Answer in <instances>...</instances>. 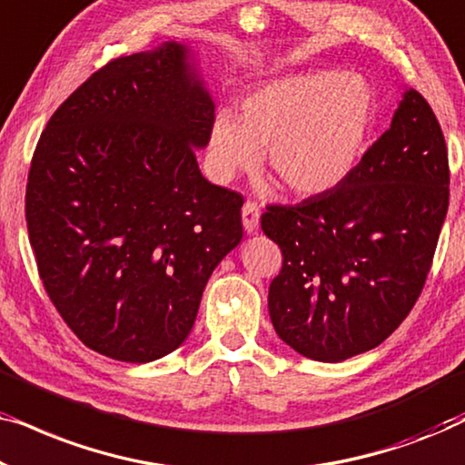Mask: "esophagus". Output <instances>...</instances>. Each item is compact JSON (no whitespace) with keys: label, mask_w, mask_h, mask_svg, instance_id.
<instances>
[{"label":"esophagus","mask_w":465,"mask_h":465,"mask_svg":"<svg viewBox=\"0 0 465 465\" xmlns=\"http://www.w3.org/2000/svg\"><path fill=\"white\" fill-rule=\"evenodd\" d=\"M241 218H243V228L245 232L253 234L258 231V222H260V209L253 201H247L243 209H241Z\"/></svg>","instance_id":"34e87169"}]
</instances>
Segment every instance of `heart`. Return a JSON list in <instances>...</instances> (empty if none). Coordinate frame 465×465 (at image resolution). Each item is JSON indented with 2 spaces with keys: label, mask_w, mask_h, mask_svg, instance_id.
Instances as JSON below:
<instances>
[{
  "label": "heart",
  "mask_w": 465,
  "mask_h": 465,
  "mask_svg": "<svg viewBox=\"0 0 465 465\" xmlns=\"http://www.w3.org/2000/svg\"><path fill=\"white\" fill-rule=\"evenodd\" d=\"M372 120V93L358 75L315 72L285 75L245 94L237 118L218 114L207 143L209 169L222 182L266 169L285 190L317 196L351 173Z\"/></svg>",
  "instance_id": "obj_1"
}]
</instances>
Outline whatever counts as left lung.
Returning <instances> with one entry per match:
<instances>
[{"label":"left lung","instance_id":"8db88e82","mask_svg":"<svg viewBox=\"0 0 465 465\" xmlns=\"http://www.w3.org/2000/svg\"><path fill=\"white\" fill-rule=\"evenodd\" d=\"M447 209L442 129L409 88L345 182L262 213L264 234L283 253L269 288L279 339L317 361L381 345L421 294Z\"/></svg>","mask_w":465,"mask_h":465}]
</instances>
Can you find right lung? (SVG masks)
Returning a JSON list of instances; mask_svg holds the SVG:
<instances>
[{
	"label": "right lung",
	"instance_id": "right-lung-1",
	"mask_svg": "<svg viewBox=\"0 0 465 465\" xmlns=\"http://www.w3.org/2000/svg\"><path fill=\"white\" fill-rule=\"evenodd\" d=\"M213 101L186 44L118 56L48 120L25 215L50 301L88 349L145 364L194 326L243 239V196L203 177Z\"/></svg>",
	"mask_w": 465,
	"mask_h": 465
}]
</instances>
